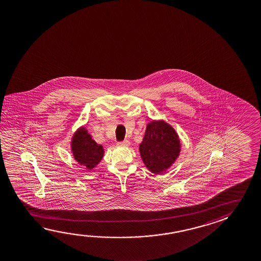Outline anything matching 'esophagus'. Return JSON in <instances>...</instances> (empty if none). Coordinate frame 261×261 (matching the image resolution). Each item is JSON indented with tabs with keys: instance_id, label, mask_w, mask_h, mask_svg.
<instances>
[{
	"instance_id": "1",
	"label": "esophagus",
	"mask_w": 261,
	"mask_h": 261,
	"mask_svg": "<svg viewBox=\"0 0 261 261\" xmlns=\"http://www.w3.org/2000/svg\"><path fill=\"white\" fill-rule=\"evenodd\" d=\"M117 145H121V146H128L130 145V142L127 139L123 140V141L117 142Z\"/></svg>"
}]
</instances>
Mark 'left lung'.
Masks as SVG:
<instances>
[{
  "mask_svg": "<svg viewBox=\"0 0 261 261\" xmlns=\"http://www.w3.org/2000/svg\"><path fill=\"white\" fill-rule=\"evenodd\" d=\"M139 150L142 159L150 171L162 174L178 156L179 139L169 124L151 122L146 126Z\"/></svg>",
  "mask_w": 261,
  "mask_h": 261,
  "instance_id": "left-lung-1",
  "label": "left lung"
}]
</instances>
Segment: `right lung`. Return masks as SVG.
<instances>
[{"label":"right lung","instance_id":"obj_1","mask_svg":"<svg viewBox=\"0 0 261 261\" xmlns=\"http://www.w3.org/2000/svg\"><path fill=\"white\" fill-rule=\"evenodd\" d=\"M72 150L78 163L90 170L100 162L103 155V146L97 145L84 128L80 129L74 135Z\"/></svg>","mask_w":261,"mask_h":261}]
</instances>
